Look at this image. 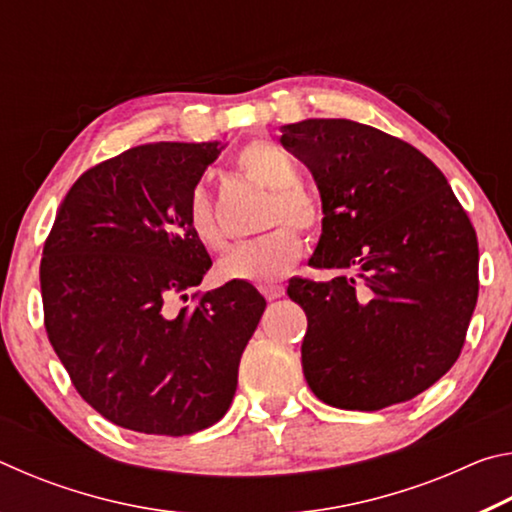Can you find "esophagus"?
Here are the masks:
<instances>
[{"instance_id": "obj_1", "label": "esophagus", "mask_w": 512, "mask_h": 512, "mask_svg": "<svg viewBox=\"0 0 512 512\" xmlns=\"http://www.w3.org/2000/svg\"><path fill=\"white\" fill-rule=\"evenodd\" d=\"M262 293L268 300H277V298L284 296V287H282V284H277V282L262 284Z\"/></svg>"}]
</instances>
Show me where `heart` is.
<instances>
[{
  "instance_id": "b5f03b06",
  "label": "heart",
  "mask_w": 512,
  "mask_h": 512,
  "mask_svg": "<svg viewBox=\"0 0 512 512\" xmlns=\"http://www.w3.org/2000/svg\"><path fill=\"white\" fill-rule=\"evenodd\" d=\"M239 171L253 183L271 189L266 198L262 228H270L275 222L282 226L264 232L262 237L228 250L216 264V275L221 280L266 284L280 280L284 273L302 255V237L291 225L300 230H316L320 223V207L305 189L298 187L300 171L291 155L268 140H255L244 146L237 158ZM187 221L194 237L203 246L219 250L225 244L221 225L216 221V212L210 194L203 187H196L187 201Z\"/></svg>"
}]
</instances>
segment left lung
<instances>
[{
    "instance_id": "obj_1",
    "label": "left lung",
    "mask_w": 512,
    "mask_h": 512,
    "mask_svg": "<svg viewBox=\"0 0 512 512\" xmlns=\"http://www.w3.org/2000/svg\"><path fill=\"white\" fill-rule=\"evenodd\" d=\"M323 205L309 266L293 277L305 309L302 370L329 406L379 411L413 400L454 366L479 296V244L436 164L415 146L350 119L282 126Z\"/></svg>"
}]
</instances>
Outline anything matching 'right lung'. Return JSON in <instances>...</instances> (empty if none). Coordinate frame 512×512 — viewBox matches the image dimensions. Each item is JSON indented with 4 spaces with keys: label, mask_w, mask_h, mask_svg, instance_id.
<instances>
[{
    "label": "right lung",
    "mask_w": 512,
    "mask_h": 512,
    "mask_svg": "<svg viewBox=\"0 0 512 512\" xmlns=\"http://www.w3.org/2000/svg\"><path fill=\"white\" fill-rule=\"evenodd\" d=\"M223 142H155L85 171L42 250L45 327L79 395L117 427L189 436L219 422L266 300L225 282L196 305L212 259L187 201Z\"/></svg>",
    "instance_id": "add662e5"
}]
</instances>
